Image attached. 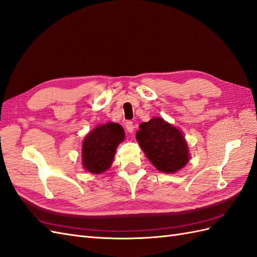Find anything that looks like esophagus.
<instances>
[{
	"label": "esophagus",
	"mask_w": 257,
	"mask_h": 257,
	"mask_svg": "<svg viewBox=\"0 0 257 257\" xmlns=\"http://www.w3.org/2000/svg\"><path fill=\"white\" fill-rule=\"evenodd\" d=\"M125 128H126V131L128 133H133L134 132V125H133V122H125Z\"/></svg>",
	"instance_id": "34e87169"
}]
</instances>
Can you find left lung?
<instances>
[{
    "label": "left lung",
    "instance_id": "left-lung-1",
    "mask_svg": "<svg viewBox=\"0 0 257 257\" xmlns=\"http://www.w3.org/2000/svg\"><path fill=\"white\" fill-rule=\"evenodd\" d=\"M136 140L154 167L164 173H176L190 160L183 133L162 117L143 122Z\"/></svg>",
    "mask_w": 257,
    "mask_h": 257
}]
</instances>
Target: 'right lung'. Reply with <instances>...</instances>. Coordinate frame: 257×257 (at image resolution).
<instances>
[{"mask_svg":"<svg viewBox=\"0 0 257 257\" xmlns=\"http://www.w3.org/2000/svg\"><path fill=\"white\" fill-rule=\"evenodd\" d=\"M125 133L120 124H100L87 134L81 146V164L86 171L100 174L111 167L117 146Z\"/></svg>","mask_w":257,"mask_h":257,"instance_id":"add662e5","label":"right lung"}]
</instances>
